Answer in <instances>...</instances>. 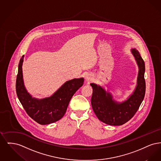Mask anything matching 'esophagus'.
<instances>
[{"instance_id": "esophagus-1", "label": "esophagus", "mask_w": 161, "mask_h": 161, "mask_svg": "<svg viewBox=\"0 0 161 161\" xmlns=\"http://www.w3.org/2000/svg\"><path fill=\"white\" fill-rule=\"evenodd\" d=\"M85 80H86V81L87 83H89L92 82V81L93 80V77L92 75L88 74H87V75H86V77H85Z\"/></svg>"}]
</instances>
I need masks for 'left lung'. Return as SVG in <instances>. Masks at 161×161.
Returning a JSON list of instances; mask_svg holds the SVG:
<instances>
[{
	"label": "left lung",
	"mask_w": 161,
	"mask_h": 161,
	"mask_svg": "<svg viewBox=\"0 0 161 161\" xmlns=\"http://www.w3.org/2000/svg\"><path fill=\"white\" fill-rule=\"evenodd\" d=\"M139 68L137 85L129 98L122 103L113 100L110 93L99 85L91 83L93 88L92 108L101 121L111 125H121L129 121L138 111L146 93L145 63L136 49H131Z\"/></svg>",
	"instance_id": "left-lung-1"
}]
</instances>
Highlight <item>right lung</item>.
I'll return each mask as SVG.
<instances>
[{
  "label": "right lung",
  "mask_w": 161,
  "mask_h": 161,
  "mask_svg": "<svg viewBox=\"0 0 161 161\" xmlns=\"http://www.w3.org/2000/svg\"><path fill=\"white\" fill-rule=\"evenodd\" d=\"M22 56L19 64L16 79V93L27 114L36 122L42 125L60 120L64 115L69 101L77 90L83 86L84 78H74L66 83L50 97L43 99L32 98L27 92L23 83Z\"/></svg>",
  "instance_id": "1"
}]
</instances>
